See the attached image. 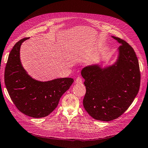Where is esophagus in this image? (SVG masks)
<instances>
[{
    "label": "esophagus",
    "instance_id": "esophagus-1",
    "mask_svg": "<svg viewBox=\"0 0 148 148\" xmlns=\"http://www.w3.org/2000/svg\"><path fill=\"white\" fill-rule=\"evenodd\" d=\"M75 83H77V84H81V83H82V78L81 77H77L76 78V79H75Z\"/></svg>",
    "mask_w": 148,
    "mask_h": 148
}]
</instances>
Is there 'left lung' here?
Listing matches in <instances>:
<instances>
[{
    "label": "left lung",
    "instance_id": "8db88e82",
    "mask_svg": "<svg viewBox=\"0 0 148 148\" xmlns=\"http://www.w3.org/2000/svg\"><path fill=\"white\" fill-rule=\"evenodd\" d=\"M112 37L121 44L116 62L105 68L89 66L81 71L86 89L83 106L92 118L103 121L117 119L127 110L137 96L141 81L134 49L125 40Z\"/></svg>",
    "mask_w": 148,
    "mask_h": 148
}]
</instances>
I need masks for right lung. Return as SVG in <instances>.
<instances>
[{
    "label": "right lung",
    "mask_w": 148,
    "mask_h": 148,
    "mask_svg": "<svg viewBox=\"0 0 148 148\" xmlns=\"http://www.w3.org/2000/svg\"><path fill=\"white\" fill-rule=\"evenodd\" d=\"M28 39L20 40L11 50L5 69V84L18 110L28 116L40 118L50 114L56 108L74 79L65 77L41 82L29 75L20 60L21 44Z\"/></svg>",
    "instance_id": "right-lung-1"
}]
</instances>
